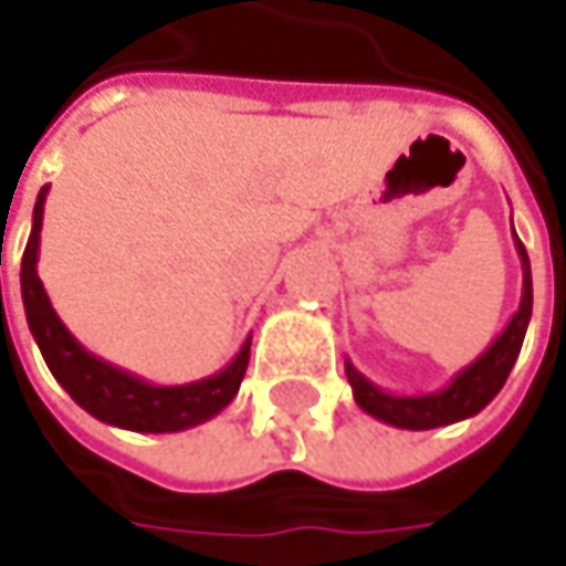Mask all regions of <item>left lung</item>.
<instances>
[{"label": "left lung", "mask_w": 566, "mask_h": 566, "mask_svg": "<svg viewBox=\"0 0 566 566\" xmlns=\"http://www.w3.org/2000/svg\"><path fill=\"white\" fill-rule=\"evenodd\" d=\"M513 227V220H511ZM513 245L523 264V293H520V308L513 312L507 327L497 334L489 349L479 359L467 365L463 371H457L453 380L434 390V394H390L378 387L375 380L361 375L353 361L346 359V378L353 387V397L359 402L361 412L375 416L380 422L394 424V428H409V431H428V428H441V424L463 422L469 416L482 412L504 387V380L511 375L513 361L523 349V337L533 317V271H530V254L523 249V242L513 232Z\"/></svg>", "instance_id": "left-lung-1"}]
</instances>
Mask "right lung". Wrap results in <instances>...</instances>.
Returning a JSON list of instances; mask_svg holds the SVG:
<instances>
[{"instance_id":"add662e5","label":"right lung","mask_w":566,"mask_h":566,"mask_svg":"<svg viewBox=\"0 0 566 566\" xmlns=\"http://www.w3.org/2000/svg\"><path fill=\"white\" fill-rule=\"evenodd\" d=\"M46 191L50 186L40 188L36 205H33L31 239H28V249L21 258V298H24L28 327L43 353V361L50 365L53 378L65 387V394L99 422L128 428V431H144V434L186 431V428H195V424L213 419L217 412H223L245 378L251 337L242 343L235 359L229 361L227 368H220L217 375H207L191 384L164 387V384H150L113 361L94 356L62 324V317L55 315L53 302L36 276Z\"/></svg>"}]
</instances>
